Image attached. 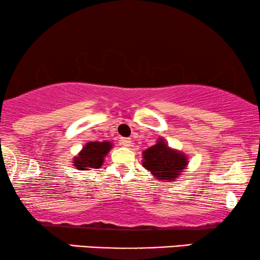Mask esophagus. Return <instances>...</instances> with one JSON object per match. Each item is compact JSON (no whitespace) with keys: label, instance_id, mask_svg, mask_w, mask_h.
<instances>
[{"label":"esophagus","instance_id":"esophagus-1","mask_svg":"<svg viewBox=\"0 0 260 260\" xmlns=\"http://www.w3.org/2000/svg\"><path fill=\"white\" fill-rule=\"evenodd\" d=\"M120 144H122L123 147H130L131 140L130 138H120Z\"/></svg>","mask_w":260,"mask_h":260}]
</instances>
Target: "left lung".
Returning a JSON list of instances; mask_svg holds the SVG:
<instances>
[{
    "instance_id": "1",
    "label": "left lung",
    "mask_w": 260,
    "mask_h": 260,
    "mask_svg": "<svg viewBox=\"0 0 260 260\" xmlns=\"http://www.w3.org/2000/svg\"><path fill=\"white\" fill-rule=\"evenodd\" d=\"M142 156V166L158 181L167 182H174L189 163L184 152L170 148L162 137L152 147L145 149Z\"/></svg>"
}]
</instances>
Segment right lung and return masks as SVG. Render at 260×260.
Wrapping results in <instances>:
<instances>
[{
	"label": "right lung",
	"instance_id": "1",
	"mask_svg": "<svg viewBox=\"0 0 260 260\" xmlns=\"http://www.w3.org/2000/svg\"><path fill=\"white\" fill-rule=\"evenodd\" d=\"M112 145L111 142H87L79 154L74 156L72 161L74 168L78 170L101 168Z\"/></svg>",
	"mask_w": 260,
	"mask_h": 260
}]
</instances>
